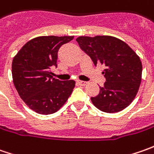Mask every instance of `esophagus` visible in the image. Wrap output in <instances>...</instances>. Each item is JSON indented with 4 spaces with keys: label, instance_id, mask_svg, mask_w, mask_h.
<instances>
[{
    "label": "esophagus",
    "instance_id": "esophagus-1",
    "mask_svg": "<svg viewBox=\"0 0 154 154\" xmlns=\"http://www.w3.org/2000/svg\"><path fill=\"white\" fill-rule=\"evenodd\" d=\"M77 83H78L80 86H86V84H87V82H86V81H82V80H78Z\"/></svg>",
    "mask_w": 154,
    "mask_h": 154
}]
</instances>
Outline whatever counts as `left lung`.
I'll list each match as a JSON object with an SVG mask.
<instances>
[{"label": "left lung", "instance_id": "left-lung-1", "mask_svg": "<svg viewBox=\"0 0 154 154\" xmlns=\"http://www.w3.org/2000/svg\"><path fill=\"white\" fill-rule=\"evenodd\" d=\"M76 41L94 65L105 66L103 74L106 81L99 87L98 95L91 98L92 103L107 113L125 109L133 102L141 82L140 56L125 42L112 36H81Z\"/></svg>", "mask_w": 154, "mask_h": 154}]
</instances>
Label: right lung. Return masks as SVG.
<instances>
[{"label":"right lung","mask_w":154,"mask_h":154,"mask_svg":"<svg viewBox=\"0 0 154 154\" xmlns=\"http://www.w3.org/2000/svg\"><path fill=\"white\" fill-rule=\"evenodd\" d=\"M74 36H41L31 39L15 55L12 75L21 99L35 112L50 115L67 102L75 86L74 80L61 81L51 75L57 67L59 48Z\"/></svg>","instance_id":"obj_1"}]
</instances>
